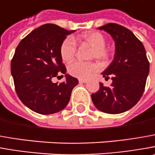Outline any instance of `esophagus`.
Instances as JSON below:
<instances>
[{
    "instance_id": "obj_1",
    "label": "esophagus",
    "mask_w": 155,
    "mask_h": 155,
    "mask_svg": "<svg viewBox=\"0 0 155 155\" xmlns=\"http://www.w3.org/2000/svg\"><path fill=\"white\" fill-rule=\"evenodd\" d=\"M79 82L80 83H86L87 82V81L86 79H79Z\"/></svg>"
}]
</instances>
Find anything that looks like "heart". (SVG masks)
I'll return each mask as SVG.
<instances>
[{
  "label": "heart",
  "instance_id": "1",
  "mask_svg": "<svg viewBox=\"0 0 155 155\" xmlns=\"http://www.w3.org/2000/svg\"><path fill=\"white\" fill-rule=\"evenodd\" d=\"M81 40L93 47L90 57L96 58L101 63H108L111 57V50L106 45V38L104 35L99 31H87L81 35ZM77 51V45L74 39L68 37L61 42L60 46V56L62 61L69 62L74 58ZM99 66L94 61H75L68 65V71L72 76L85 79L91 76L96 72Z\"/></svg>",
  "mask_w": 155,
  "mask_h": 155
}]
</instances>
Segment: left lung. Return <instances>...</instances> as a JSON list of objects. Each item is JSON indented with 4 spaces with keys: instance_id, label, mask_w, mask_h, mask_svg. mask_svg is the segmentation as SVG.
Returning <instances> with one entry per match:
<instances>
[{
    "instance_id": "1",
    "label": "left lung",
    "mask_w": 155,
    "mask_h": 155,
    "mask_svg": "<svg viewBox=\"0 0 155 155\" xmlns=\"http://www.w3.org/2000/svg\"><path fill=\"white\" fill-rule=\"evenodd\" d=\"M107 31L116 45L114 60L104 72L105 80L111 76L112 83L104 87L99 83V91L92 100L99 110L118 114L132 108L144 92L149 73V61L141 41L126 27L115 23L100 26Z\"/></svg>"
}]
</instances>
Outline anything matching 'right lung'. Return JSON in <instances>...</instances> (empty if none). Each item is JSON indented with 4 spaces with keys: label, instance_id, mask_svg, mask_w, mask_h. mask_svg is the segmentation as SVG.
I'll list each match as a JSON object with an SVG mask.
<instances>
[{
    "label": "right lung",
    "instance_id": "add662e5",
    "mask_svg": "<svg viewBox=\"0 0 155 155\" xmlns=\"http://www.w3.org/2000/svg\"><path fill=\"white\" fill-rule=\"evenodd\" d=\"M73 31L56 25H43L24 38L15 50L11 73L16 94L37 113L53 114L64 109L78 84L77 79L68 74L63 82H52L58 74H66L60 46Z\"/></svg>",
    "mask_w": 155,
    "mask_h": 155
}]
</instances>
